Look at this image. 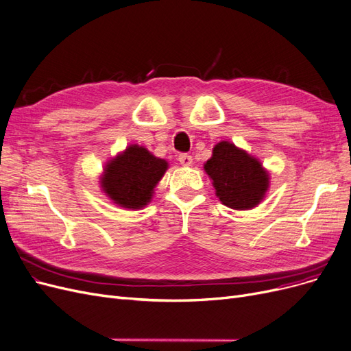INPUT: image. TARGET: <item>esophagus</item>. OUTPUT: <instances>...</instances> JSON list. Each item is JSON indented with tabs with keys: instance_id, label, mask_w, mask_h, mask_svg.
<instances>
[{
	"instance_id": "esophagus-1",
	"label": "esophagus",
	"mask_w": 351,
	"mask_h": 351,
	"mask_svg": "<svg viewBox=\"0 0 351 351\" xmlns=\"http://www.w3.org/2000/svg\"><path fill=\"white\" fill-rule=\"evenodd\" d=\"M178 160L180 162V165H184V166H191V165H192V162H193L192 156H191V155H188V154H182V155H179Z\"/></svg>"
}]
</instances>
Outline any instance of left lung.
Returning <instances> with one entry per match:
<instances>
[{
  "mask_svg": "<svg viewBox=\"0 0 351 351\" xmlns=\"http://www.w3.org/2000/svg\"><path fill=\"white\" fill-rule=\"evenodd\" d=\"M204 169L219 201L232 209L245 210L260 205L269 188V173L261 162L226 141L215 145Z\"/></svg>",
  "mask_w": 351,
  "mask_h": 351,
  "instance_id": "8db88e82",
  "label": "left lung"
}]
</instances>
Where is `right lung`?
Here are the masks:
<instances>
[{
    "mask_svg": "<svg viewBox=\"0 0 351 351\" xmlns=\"http://www.w3.org/2000/svg\"><path fill=\"white\" fill-rule=\"evenodd\" d=\"M166 169L165 159L154 156L143 146L130 145L106 163L101 188L113 204L128 209H142L150 202Z\"/></svg>",
    "mask_w": 351,
    "mask_h": 351,
    "instance_id": "right-lung-1",
    "label": "right lung"
}]
</instances>
